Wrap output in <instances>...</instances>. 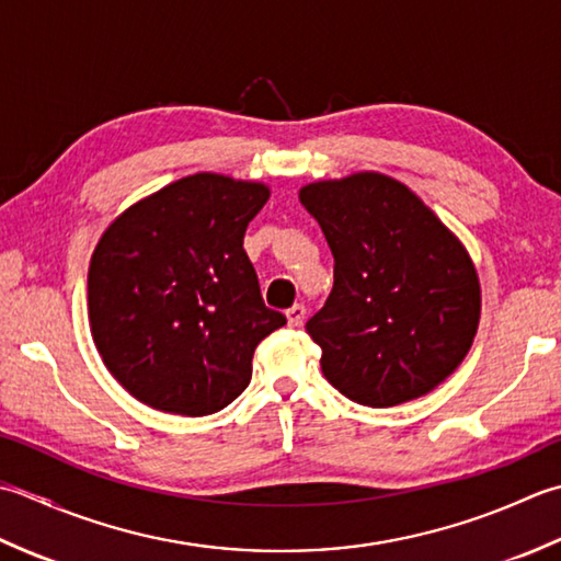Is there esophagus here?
I'll use <instances>...</instances> for the list:
<instances>
[{
  "instance_id": "34e87169",
  "label": "esophagus",
  "mask_w": 561,
  "mask_h": 561,
  "mask_svg": "<svg viewBox=\"0 0 561 561\" xmlns=\"http://www.w3.org/2000/svg\"><path fill=\"white\" fill-rule=\"evenodd\" d=\"M285 319H288V327H300L305 319V305H293L290 310H285Z\"/></svg>"
}]
</instances>
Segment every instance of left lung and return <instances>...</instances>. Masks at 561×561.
<instances>
[{"mask_svg": "<svg viewBox=\"0 0 561 561\" xmlns=\"http://www.w3.org/2000/svg\"><path fill=\"white\" fill-rule=\"evenodd\" d=\"M300 203L334 254V288L307 322L327 380L375 409L436 390L465 360L482 314L465 244L380 171L314 181Z\"/></svg>", "mask_w": 561, "mask_h": 561, "instance_id": "8db88e82", "label": "left lung"}]
</instances>
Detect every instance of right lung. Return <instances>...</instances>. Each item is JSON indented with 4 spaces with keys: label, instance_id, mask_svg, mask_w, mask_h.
<instances>
[{
    "label": "right lung",
    "instance_id": "right-lung-1",
    "mask_svg": "<svg viewBox=\"0 0 561 561\" xmlns=\"http://www.w3.org/2000/svg\"><path fill=\"white\" fill-rule=\"evenodd\" d=\"M261 181L201 171L133 203L89 266V327L108 373L137 402L205 416L247 390L251 358L285 317L261 300L247 225Z\"/></svg>",
    "mask_w": 561,
    "mask_h": 561
}]
</instances>
